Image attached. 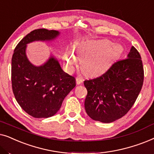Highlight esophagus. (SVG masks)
I'll use <instances>...</instances> for the list:
<instances>
[{
	"label": "esophagus",
	"mask_w": 154,
	"mask_h": 154,
	"mask_svg": "<svg viewBox=\"0 0 154 154\" xmlns=\"http://www.w3.org/2000/svg\"><path fill=\"white\" fill-rule=\"evenodd\" d=\"M83 82V79L81 77L76 78V84L77 85H81V84Z\"/></svg>",
	"instance_id": "34e87169"
}]
</instances>
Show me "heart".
<instances>
[{"label": "heart", "mask_w": 154, "mask_h": 154, "mask_svg": "<svg viewBox=\"0 0 154 154\" xmlns=\"http://www.w3.org/2000/svg\"><path fill=\"white\" fill-rule=\"evenodd\" d=\"M123 48L107 40L83 39L75 42L71 51H66L63 60L69 70H73L76 59L81 60V69L88 76L104 73L113 61L121 55ZM75 55H73V54Z\"/></svg>", "instance_id": "1"}]
</instances>
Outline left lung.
I'll use <instances>...</instances> for the list:
<instances>
[{"instance_id":"1","label":"left lung","mask_w":154,"mask_h":154,"mask_svg":"<svg viewBox=\"0 0 154 154\" xmlns=\"http://www.w3.org/2000/svg\"><path fill=\"white\" fill-rule=\"evenodd\" d=\"M144 82L139 52L131 48L128 57L115 62L100 77L85 80L87 114L94 121L109 123L127 113L137 98Z\"/></svg>"}]
</instances>
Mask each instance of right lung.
I'll return each mask as SVG.
<instances>
[{"label":"right lung","mask_w":154,"mask_h":154,"mask_svg":"<svg viewBox=\"0 0 154 154\" xmlns=\"http://www.w3.org/2000/svg\"><path fill=\"white\" fill-rule=\"evenodd\" d=\"M59 35L55 30H33L21 40L12 55L11 78L14 97L23 110L37 119L55 114L75 86V78L62 70L54 57L51 56L39 66L31 64L26 57L27 44L52 41Z\"/></svg>","instance_id":"right-lung-1"}]
</instances>
